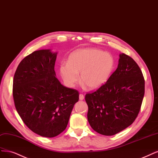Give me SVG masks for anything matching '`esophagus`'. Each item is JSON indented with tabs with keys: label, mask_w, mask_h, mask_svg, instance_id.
Returning <instances> with one entry per match:
<instances>
[{
	"label": "esophagus",
	"mask_w": 158,
	"mask_h": 158,
	"mask_svg": "<svg viewBox=\"0 0 158 158\" xmlns=\"http://www.w3.org/2000/svg\"><path fill=\"white\" fill-rule=\"evenodd\" d=\"M84 95H82V94H80V95H79V99H80V101H82V100H84Z\"/></svg>",
	"instance_id": "esophagus-1"
}]
</instances>
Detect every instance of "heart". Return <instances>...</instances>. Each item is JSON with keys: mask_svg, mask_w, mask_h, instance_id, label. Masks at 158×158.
Returning a JSON list of instances; mask_svg holds the SVG:
<instances>
[{"mask_svg": "<svg viewBox=\"0 0 158 158\" xmlns=\"http://www.w3.org/2000/svg\"><path fill=\"white\" fill-rule=\"evenodd\" d=\"M114 66L110 53L95 48L78 49L70 54L68 63L60 65L64 82L73 87L81 80L92 90L100 88L109 79Z\"/></svg>", "mask_w": 158, "mask_h": 158, "instance_id": "obj_1", "label": "heart"}]
</instances>
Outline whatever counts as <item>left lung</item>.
<instances>
[{
	"label": "left lung",
	"mask_w": 158,
	"mask_h": 158,
	"mask_svg": "<svg viewBox=\"0 0 158 158\" xmlns=\"http://www.w3.org/2000/svg\"><path fill=\"white\" fill-rule=\"evenodd\" d=\"M119 56L118 68L106 84L85 97L89 125L106 136L131 126L138 116L144 95V79L139 65L125 53Z\"/></svg>",
	"instance_id": "8db88e82"
}]
</instances>
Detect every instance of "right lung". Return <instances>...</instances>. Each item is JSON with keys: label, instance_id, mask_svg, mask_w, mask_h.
<instances>
[{"label": "right lung", "instance_id": "1", "mask_svg": "<svg viewBox=\"0 0 158 158\" xmlns=\"http://www.w3.org/2000/svg\"><path fill=\"white\" fill-rule=\"evenodd\" d=\"M57 52H34L16 69L13 97L16 110L32 131L54 137L66 129L78 91L63 85L54 70Z\"/></svg>", "mask_w": 158, "mask_h": 158}]
</instances>
